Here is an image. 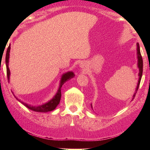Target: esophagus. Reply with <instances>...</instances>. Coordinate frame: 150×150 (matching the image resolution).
I'll return each instance as SVG.
<instances>
[{
  "mask_svg": "<svg viewBox=\"0 0 150 150\" xmlns=\"http://www.w3.org/2000/svg\"><path fill=\"white\" fill-rule=\"evenodd\" d=\"M80 67H81V68H85V65H84L83 63H81Z\"/></svg>",
  "mask_w": 150,
  "mask_h": 150,
  "instance_id": "1",
  "label": "esophagus"
}]
</instances>
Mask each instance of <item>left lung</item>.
<instances>
[{
  "label": "left lung",
  "mask_w": 150,
  "mask_h": 150,
  "mask_svg": "<svg viewBox=\"0 0 150 150\" xmlns=\"http://www.w3.org/2000/svg\"><path fill=\"white\" fill-rule=\"evenodd\" d=\"M137 59H138V63H137V65H138L139 68V80H138V83H137V88H136L135 92L134 93L133 95V99L135 98V96L137 93V90H138L139 86H140V80L141 78H142V70H143V61H142V56H141L140 53V46H139V44L137 43Z\"/></svg>",
  "instance_id": "left-lung-1"
}]
</instances>
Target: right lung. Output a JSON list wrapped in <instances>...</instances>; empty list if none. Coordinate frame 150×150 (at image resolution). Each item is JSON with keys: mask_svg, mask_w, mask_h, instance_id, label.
Returning a JSON list of instances; mask_svg holds the SVG:
<instances>
[{"mask_svg": "<svg viewBox=\"0 0 150 150\" xmlns=\"http://www.w3.org/2000/svg\"><path fill=\"white\" fill-rule=\"evenodd\" d=\"M10 46H8V49L6 51V69H7V77H8V80L9 81L10 79V70L8 68V61H9V56H10ZM74 74L73 72H68V73L64 74V75L62 76L61 80V84H60L59 89H58V92L56 93V94L55 95V97L53 98L51 100H50L49 102L46 103V104L41 105V106H32L30 105H28L25 103L20 101L18 98H16L18 101H20L22 104H23L25 106H27L29 109L32 110L34 111H37V112H48V111H51L53 110H54L56 108V106H58V104L60 103V100H61V87L63 86V84L65 82L68 81L72 77H74Z\"/></svg>", "mask_w": 150, "mask_h": 150, "instance_id": "obj_1", "label": "right lung"}]
</instances>
